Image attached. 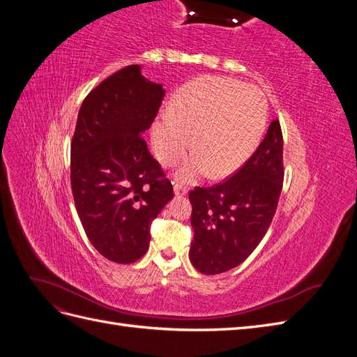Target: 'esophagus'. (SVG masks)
Instances as JSON below:
<instances>
[{
	"instance_id": "34e87169",
	"label": "esophagus",
	"mask_w": 357,
	"mask_h": 357,
	"mask_svg": "<svg viewBox=\"0 0 357 357\" xmlns=\"http://www.w3.org/2000/svg\"><path fill=\"white\" fill-rule=\"evenodd\" d=\"M174 193H176L177 197L186 195V193H188V188H186V186H183L181 183H178V181H174Z\"/></svg>"
}]
</instances>
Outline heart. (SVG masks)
I'll use <instances>...</instances> for the list:
<instances>
[{"instance_id": "heart-1", "label": "heart", "mask_w": 357, "mask_h": 357, "mask_svg": "<svg viewBox=\"0 0 357 357\" xmlns=\"http://www.w3.org/2000/svg\"><path fill=\"white\" fill-rule=\"evenodd\" d=\"M268 121L262 91L229 77H202L181 88L168 105V117L152 128V147L162 165L193 152L176 177L190 183L238 171L261 143Z\"/></svg>"}]
</instances>
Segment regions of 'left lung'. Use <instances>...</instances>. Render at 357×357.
<instances>
[{
  "label": "left lung",
  "instance_id": "8db88e82",
  "mask_svg": "<svg viewBox=\"0 0 357 357\" xmlns=\"http://www.w3.org/2000/svg\"><path fill=\"white\" fill-rule=\"evenodd\" d=\"M283 135L273 121L256 152L235 174L190 190L193 241L189 259L202 274L238 266L266 234L283 188Z\"/></svg>",
  "mask_w": 357,
  "mask_h": 357
}]
</instances>
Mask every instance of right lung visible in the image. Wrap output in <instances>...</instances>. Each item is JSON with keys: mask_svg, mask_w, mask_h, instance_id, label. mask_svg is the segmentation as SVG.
I'll use <instances>...</instances> for the list:
<instances>
[{"mask_svg": "<svg viewBox=\"0 0 357 357\" xmlns=\"http://www.w3.org/2000/svg\"><path fill=\"white\" fill-rule=\"evenodd\" d=\"M165 91L139 66L112 74L86 96L71 142V188L83 229L100 255L132 264L149 248L150 223L174 197L142 134Z\"/></svg>", "mask_w": 357, "mask_h": 357, "instance_id": "right-lung-1", "label": "right lung"}]
</instances>
